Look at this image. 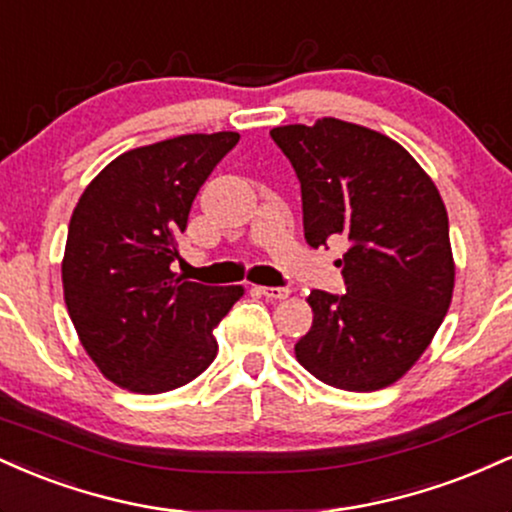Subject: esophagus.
Wrapping results in <instances>:
<instances>
[{
	"mask_svg": "<svg viewBox=\"0 0 512 512\" xmlns=\"http://www.w3.org/2000/svg\"><path fill=\"white\" fill-rule=\"evenodd\" d=\"M258 294H263V297L268 299H287L290 297V290L287 287H256Z\"/></svg>",
	"mask_w": 512,
	"mask_h": 512,
	"instance_id": "1",
	"label": "esophagus"
}]
</instances>
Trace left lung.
Listing matches in <instances>:
<instances>
[{"label": "left lung", "mask_w": 512, "mask_h": 512, "mask_svg": "<svg viewBox=\"0 0 512 512\" xmlns=\"http://www.w3.org/2000/svg\"><path fill=\"white\" fill-rule=\"evenodd\" d=\"M302 184L309 246L345 239V294H309L299 364L333 388H386L412 369L455 285L448 213L436 184L393 138L323 117L270 131Z\"/></svg>", "instance_id": "1"}]
</instances>
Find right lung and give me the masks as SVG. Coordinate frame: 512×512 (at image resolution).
Segmentation results:
<instances>
[{"label":"right lung","mask_w":512,"mask_h":512,"mask_svg":"<svg viewBox=\"0 0 512 512\" xmlns=\"http://www.w3.org/2000/svg\"><path fill=\"white\" fill-rule=\"evenodd\" d=\"M237 141L218 131L126 150L78 198L64 302L88 357L131 393H167L203 374L218 354L213 328L244 294L170 270L198 189Z\"/></svg>","instance_id":"1"}]
</instances>
